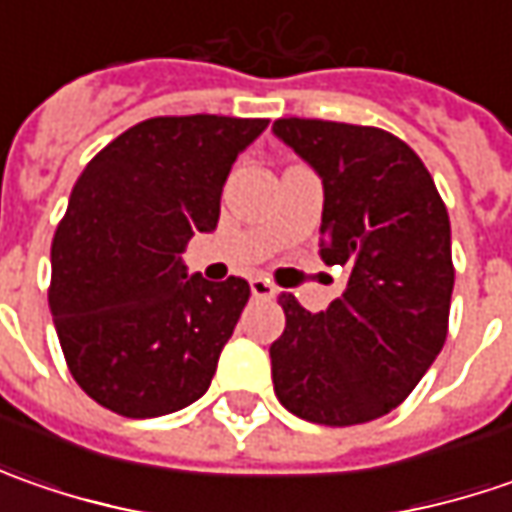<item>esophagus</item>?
Wrapping results in <instances>:
<instances>
[{"mask_svg": "<svg viewBox=\"0 0 512 512\" xmlns=\"http://www.w3.org/2000/svg\"><path fill=\"white\" fill-rule=\"evenodd\" d=\"M250 293L256 299H273L276 296V287L270 285L265 276H256V279H250Z\"/></svg>", "mask_w": 512, "mask_h": 512, "instance_id": "1", "label": "esophagus"}]
</instances>
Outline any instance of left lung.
Returning <instances> with one entry per match:
<instances>
[{"mask_svg":"<svg viewBox=\"0 0 512 512\" xmlns=\"http://www.w3.org/2000/svg\"><path fill=\"white\" fill-rule=\"evenodd\" d=\"M273 133L322 176V259L347 273L322 313L279 296L273 390L307 422H373L410 396L447 339V207L422 159L387 130L287 116Z\"/></svg>","mask_w":512,"mask_h":512,"instance_id":"1","label":"left lung"}]
</instances>
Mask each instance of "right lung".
I'll return each mask as SVG.
<instances>
[{
    "label": "right lung",
    "instance_id": "add662e5",
    "mask_svg": "<svg viewBox=\"0 0 512 512\" xmlns=\"http://www.w3.org/2000/svg\"><path fill=\"white\" fill-rule=\"evenodd\" d=\"M265 128L213 113L153 116L76 179L50 245L48 305L70 376L93 402L153 419L205 396L250 285L187 279L182 250L216 227L227 173Z\"/></svg>",
    "mask_w": 512,
    "mask_h": 512
}]
</instances>
